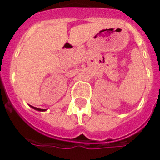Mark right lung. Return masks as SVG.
<instances>
[{"label":"right lung","mask_w":160,"mask_h":160,"mask_svg":"<svg viewBox=\"0 0 160 160\" xmlns=\"http://www.w3.org/2000/svg\"><path fill=\"white\" fill-rule=\"evenodd\" d=\"M31 107H32V108H33V109H35V110H37V111H41V112L45 111V109H40V108H37V107H32V106H31Z\"/></svg>","instance_id":"add662e5"}]
</instances>
